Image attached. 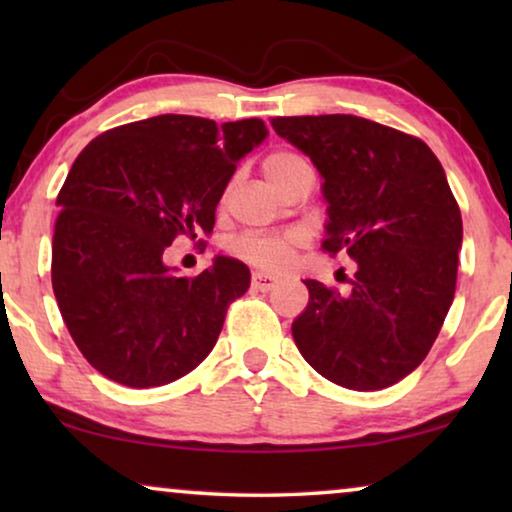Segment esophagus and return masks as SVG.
Segmentation results:
<instances>
[{"instance_id": "obj_1", "label": "esophagus", "mask_w": 512, "mask_h": 512, "mask_svg": "<svg viewBox=\"0 0 512 512\" xmlns=\"http://www.w3.org/2000/svg\"><path fill=\"white\" fill-rule=\"evenodd\" d=\"M277 282H279L277 277H272V275H268V272H263V270H256L254 275H251V286H254L256 291L275 289Z\"/></svg>"}]
</instances>
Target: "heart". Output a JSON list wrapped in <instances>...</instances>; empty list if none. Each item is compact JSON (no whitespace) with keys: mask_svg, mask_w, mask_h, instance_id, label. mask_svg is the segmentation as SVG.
Wrapping results in <instances>:
<instances>
[{"mask_svg":"<svg viewBox=\"0 0 512 512\" xmlns=\"http://www.w3.org/2000/svg\"><path fill=\"white\" fill-rule=\"evenodd\" d=\"M298 153L277 149L263 158V174L272 186H282L284 179L303 165ZM307 244V233L300 228L282 230V233H247L233 242V254L263 270H286L293 258Z\"/></svg>","mask_w":512,"mask_h":512,"instance_id":"heart-1","label":"heart"}]
</instances>
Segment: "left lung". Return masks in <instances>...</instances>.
I'll list each match as a JSON object with an SVG mask.
<instances>
[{
	"instance_id": "obj_1",
	"label": "left lung",
	"mask_w": 512,
	"mask_h": 512,
	"mask_svg": "<svg viewBox=\"0 0 512 512\" xmlns=\"http://www.w3.org/2000/svg\"><path fill=\"white\" fill-rule=\"evenodd\" d=\"M270 123L324 177L321 249L356 261L349 293L305 279L310 303L293 321V340L340 387H391L426 359L457 289L464 228L443 165L422 139L368 118Z\"/></svg>"
}]
</instances>
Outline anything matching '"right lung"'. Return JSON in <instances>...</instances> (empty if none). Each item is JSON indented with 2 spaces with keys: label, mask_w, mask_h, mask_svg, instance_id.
Segmentation results:
<instances>
[{
  "label": "right lung",
  "mask_w": 512,
  "mask_h": 512,
  "mask_svg": "<svg viewBox=\"0 0 512 512\" xmlns=\"http://www.w3.org/2000/svg\"><path fill=\"white\" fill-rule=\"evenodd\" d=\"M268 135L261 118L216 125L163 114L102 132L58 193L51 279L79 352L109 380L163 387L212 352L249 268L216 256L198 277L163 261L179 235L214 228L237 163ZM202 244V240L198 242Z\"/></svg>",
  "instance_id": "obj_1"
}]
</instances>
